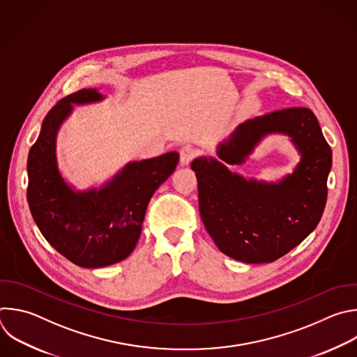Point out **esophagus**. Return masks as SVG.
<instances>
[{"mask_svg": "<svg viewBox=\"0 0 357 357\" xmlns=\"http://www.w3.org/2000/svg\"><path fill=\"white\" fill-rule=\"evenodd\" d=\"M179 153H181V164L183 167L189 165L192 162V160L196 157V150L193 147H190V146L182 147Z\"/></svg>", "mask_w": 357, "mask_h": 357, "instance_id": "obj_1", "label": "esophagus"}]
</instances>
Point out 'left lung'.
<instances>
[{"label": "left lung", "mask_w": 357, "mask_h": 357, "mask_svg": "<svg viewBox=\"0 0 357 357\" xmlns=\"http://www.w3.org/2000/svg\"><path fill=\"white\" fill-rule=\"evenodd\" d=\"M271 135H286L301 155L294 172L275 181L247 178L229 168L245 163ZM202 221L217 248L245 264L286 255L318 225L326 203L332 151L315 114L289 107L236 126L217 146V158L192 161Z\"/></svg>", "instance_id": "left-lung-1"}]
</instances>
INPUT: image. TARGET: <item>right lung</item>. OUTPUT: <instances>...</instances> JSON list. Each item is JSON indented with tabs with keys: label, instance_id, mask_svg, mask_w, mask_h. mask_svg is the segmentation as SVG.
<instances>
[{
	"label": "right lung",
	"instance_id": "1",
	"mask_svg": "<svg viewBox=\"0 0 357 357\" xmlns=\"http://www.w3.org/2000/svg\"><path fill=\"white\" fill-rule=\"evenodd\" d=\"M99 89H79L63 98L45 117L28 155V203L46 241L81 268L122 262L136 248L154 192L171 176L179 154L130 161L110 179L77 189L63 176L57 136L74 106L105 100Z\"/></svg>",
	"mask_w": 357,
	"mask_h": 357
}]
</instances>
